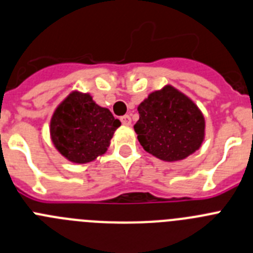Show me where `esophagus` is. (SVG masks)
Here are the masks:
<instances>
[{
    "instance_id": "34e87169",
    "label": "esophagus",
    "mask_w": 253,
    "mask_h": 253,
    "mask_svg": "<svg viewBox=\"0 0 253 253\" xmlns=\"http://www.w3.org/2000/svg\"><path fill=\"white\" fill-rule=\"evenodd\" d=\"M121 122H122V125H124V126H129V125H131V117H129L128 115H125L124 117H121Z\"/></svg>"
}]
</instances>
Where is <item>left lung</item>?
<instances>
[{
	"instance_id": "left-lung-1",
	"label": "left lung",
	"mask_w": 253,
	"mask_h": 253,
	"mask_svg": "<svg viewBox=\"0 0 253 253\" xmlns=\"http://www.w3.org/2000/svg\"><path fill=\"white\" fill-rule=\"evenodd\" d=\"M133 126L146 152L166 162L185 160L205 140V117L188 96L166 84L148 94L137 107Z\"/></svg>"
}]
</instances>
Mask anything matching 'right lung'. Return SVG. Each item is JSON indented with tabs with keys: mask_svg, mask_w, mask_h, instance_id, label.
<instances>
[{
	"mask_svg": "<svg viewBox=\"0 0 253 253\" xmlns=\"http://www.w3.org/2000/svg\"><path fill=\"white\" fill-rule=\"evenodd\" d=\"M121 122L108 108L101 107L89 93L72 91L56 107L49 134L56 150L73 164H88L110 147Z\"/></svg>",
	"mask_w": 253,
	"mask_h": 253,
	"instance_id": "right-lung-1",
	"label": "right lung"
}]
</instances>
